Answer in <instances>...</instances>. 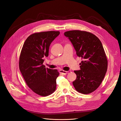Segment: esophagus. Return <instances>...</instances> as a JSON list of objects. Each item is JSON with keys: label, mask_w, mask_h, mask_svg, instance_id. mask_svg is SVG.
<instances>
[{"label": "esophagus", "mask_w": 121, "mask_h": 121, "mask_svg": "<svg viewBox=\"0 0 121 121\" xmlns=\"http://www.w3.org/2000/svg\"><path fill=\"white\" fill-rule=\"evenodd\" d=\"M68 72V71H64L62 70H60V71H59V73L62 74H63V75H66Z\"/></svg>", "instance_id": "34e87169"}]
</instances>
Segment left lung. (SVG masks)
Masks as SVG:
<instances>
[{
	"label": "left lung",
	"instance_id": "8db88e82",
	"mask_svg": "<svg viewBox=\"0 0 121 121\" xmlns=\"http://www.w3.org/2000/svg\"><path fill=\"white\" fill-rule=\"evenodd\" d=\"M64 34L72 43L77 56L83 59L81 70L74 71L77 76L73 82L74 88L81 94L91 93L100 85L107 71V57L102 43L96 35L84 30H69Z\"/></svg>",
	"mask_w": 121,
	"mask_h": 121
}]
</instances>
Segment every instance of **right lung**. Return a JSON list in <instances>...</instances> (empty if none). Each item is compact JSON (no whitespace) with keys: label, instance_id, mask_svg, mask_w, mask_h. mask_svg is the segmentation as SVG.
Wrapping results in <instances>:
<instances>
[{"label":"right lung","instance_id":"add662e5","mask_svg":"<svg viewBox=\"0 0 121 121\" xmlns=\"http://www.w3.org/2000/svg\"><path fill=\"white\" fill-rule=\"evenodd\" d=\"M60 34L59 31L35 33L27 38L19 58V69L28 87L35 93L45 97L52 94L56 88L57 70L46 68L43 57L48 56L52 41Z\"/></svg>","mask_w":121,"mask_h":121}]
</instances>
